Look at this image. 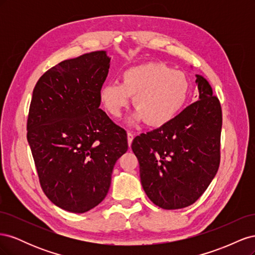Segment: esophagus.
<instances>
[{"mask_svg": "<svg viewBox=\"0 0 255 255\" xmlns=\"http://www.w3.org/2000/svg\"><path fill=\"white\" fill-rule=\"evenodd\" d=\"M133 139H134V134L128 132V145H129V146H130V144H132Z\"/></svg>", "mask_w": 255, "mask_h": 255, "instance_id": "34e87169", "label": "esophagus"}]
</instances>
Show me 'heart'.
Masks as SVG:
<instances>
[{
	"mask_svg": "<svg viewBox=\"0 0 255 255\" xmlns=\"http://www.w3.org/2000/svg\"><path fill=\"white\" fill-rule=\"evenodd\" d=\"M188 89L189 82L183 72L160 63H146L123 71L121 84H104L100 89V100L106 112L118 118L129 96H133L135 119L156 128L166 125L181 111Z\"/></svg>",
	"mask_w": 255,
	"mask_h": 255,
	"instance_id": "b5f03b06",
	"label": "heart"
}]
</instances>
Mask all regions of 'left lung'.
Returning a JSON list of instances; mask_svg holds the SVG:
<instances>
[{
    "label": "left lung",
    "instance_id": "8db88e82",
    "mask_svg": "<svg viewBox=\"0 0 255 255\" xmlns=\"http://www.w3.org/2000/svg\"><path fill=\"white\" fill-rule=\"evenodd\" d=\"M196 78L197 101L166 125L140 134L132 142L143 190L164 210L194 204L220 165L221 105L203 76Z\"/></svg>",
    "mask_w": 255,
    "mask_h": 255
}]
</instances>
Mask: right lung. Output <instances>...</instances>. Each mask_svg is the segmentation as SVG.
Segmentation results:
<instances>
[{
    "mask_svg": "<svg viewBox=\"0 0 255 255\" xmlns=\"http://www.w3.org/2000/svg\"><path fill=\"white\" fill-rule=\"evenodd\" d=\"M110 61L104 51L64 60L33 90L26 128L38 179L50 201L71 213L103 201L128 148L126 130L99 109Z\"/></svg>",
    "mask_w": 255,
    "mask_h": 255,
    "instance_id": "add662e5",
    "label": "right lung"
}]
</instances>
